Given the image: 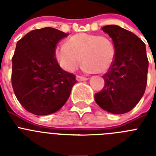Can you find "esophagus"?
<instances>
[{"label":"esophagus","instance_id":"1","mask_svg":"<svg viewBox=\"0 0 156 156\" xmlns=\"http://www.w3.org/2000/svg\"><path fill=\"white\" fill-rule=\"evenodd\" d=\"M88 78L84 76H76V80L77 81H84L87 80Z\"/></svg>","mask_w":156,"mask_h":156}]
</instances>
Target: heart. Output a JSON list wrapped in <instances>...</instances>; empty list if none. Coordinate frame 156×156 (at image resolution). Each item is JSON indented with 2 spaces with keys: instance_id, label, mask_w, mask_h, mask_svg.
<instances>
[{
  "instance_id": "obj_1",
  "label": "heart",
  "mask_w": 156,
  "mask_h": 156,
  "mask_svg": "<svg viewBox=\"0 0 156 156\" xmlns=\"http://www.w3.org/2000/svg\"><path fill=\"white\" fill-rule=\"evenodd\" d=\"M115 55V46L109 37L86 33L72 36L66 44L55 48L59 65L69 72L76 69L82 59L84 71L104 73L112 67Z\"/></svg>"
}]
</instances>
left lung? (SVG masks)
Masks as SVG:
<instances>
[{
	"mask_svg": "<svg viewBox=\"0 0 156 156\" xmlns=\"http://www.w3.org/2000/svg\"><path fill=\"white\" fill-rule=\"evenodd\" d=\"M116 49L114 62L103 78V89L94 95L102 109L112 114L129 112L145 91L148 60L144 43L134 34L116 25L102 27Z\"/></svg>",
	"mask_w": 156,
	"mask_h": 156,
	"instance_id": "1",
	"label": "left lung"
}]
</instances>
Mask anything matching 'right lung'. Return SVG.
Instances as JSON below:
<instances>
[{
	"label": "right lung",
	"mask_w": 156,
	"mask_h": 156,
	"mask_svg": "<svg viewBox=\"0 0 156 156\" xmlns=\"http://www.w3.org/2000/svg\"><path fill=\"white\" fill-rule=\"evenodd\" d=\"M66 34L51 27L34 30L16 44L12 83L18 101L37 115L58 111L76 83V76L60 67L55 48Z\"/></svg>",
	"instance_id": "obj_1"
}]
</instances>
